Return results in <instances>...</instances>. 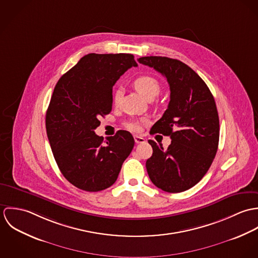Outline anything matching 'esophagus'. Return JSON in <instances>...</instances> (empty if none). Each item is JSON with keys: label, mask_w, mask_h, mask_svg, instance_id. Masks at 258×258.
<instances>
[{"label": "esophagus", "mask_w": 258, "mask_h": 258, "mask_svg": "<svg viewBox=\"0 0 258 258\" xmlns=\"http://www.w3.org/2000/svg\"><path fill=\"white\" fill-rule=\"evenodd\" d=\"M134 140L137 144H140V143H144L145 142V139L141 136H134Z\"/></svg>", "instance_id": "obj_1"}]
</instances>
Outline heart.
<instances>
[{
	"label": "heart",
	"instance_id": "heart-1",
	"mask_svg": "<svg viewBox=\"0 0 258 258\" xmlns=\"http://www.w3.org/2000/svg\"><path fill=\"white\" fill-rule=\"evenodd\" d=\"M133 86L135 87V89L141 93L146 99L148 100H153L159 93L161 90V84L159 82V80L151 75H141L139 77H137L134 81H133ZM121 89H116L113 92V102L114 104H118V102L121 99ZM146 120H132L130 122H128L126 124V128L131 131V132H135L138 133L142 130L143 125L146 124Z\"/></svg>",
	"mask_w": 258,
	"mask_h": 258
}]
</instances>
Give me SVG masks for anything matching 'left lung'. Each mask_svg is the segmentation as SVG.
<instances>
[{
  "instance_id": "left-lung-1",
  "label": "left lung",
  "mask_w": 258,
  "mask_h": 258,
  "mask_svg": "<svg viewBox=\"0 0 258 258\" xmlns=\"http://www.w3.org/2000/svg\"><path fill=\"white\" fill-rule=\"evenodd\" d=\"M138 61L163 74L170 85V102L150 133L170 136L166 150L153 140L146 162L157 187L181 192L198 184L210 169L219 146L220 120L215 98L206 82L184 62L165 56H144Z\"/></svg>"
}]
</instances>
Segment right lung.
Listing matches in <instances>:
<instances>
[{"mask_svg": "<svg viewBox=\"0 0 258 258\" xmlns=\"http://www.w3.org/2000/svg\"><path fill=\"white\" fill-rule=\"evenodd\" d=\"M130 53H89L57 81L45 116L47 138L63 177L76 187L98 191L114 184L134 147L130 132L104 141L94 130L112 109V87L130 68Z\"/></svg>", "mask_w": 258, "mask_h": 258, "instance_id": "1", "label": "right lung"}]
</instances>
